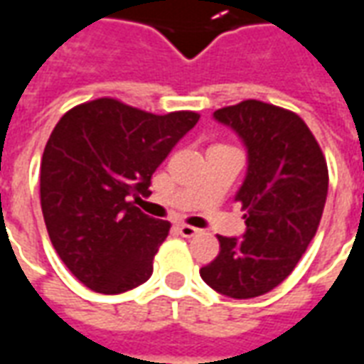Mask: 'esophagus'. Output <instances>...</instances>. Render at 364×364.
<instances>
[{"mask_svg":"<svg viewBox=\"0 0 364 364\" xmlns=\"http://www.w3.org/2000/svg\"><path fill=\"white\" fill-rule=\"evenodd\" d=\"M177 230H179V234H181L183 237H193L197 236V234H200V230L195 228V226H187V224H179Z\"/></svg>","mask_w":364,"mask_h":364,"instance_id":"1","label":"esophagus"}]
</instances>
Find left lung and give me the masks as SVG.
Instances as JSON below:
<instances>
[{"mask_svg":"<svg viewBox=\"0 0 364 364\" xmlns=\"http://www.w3.org/2000/svg\"><path fill=\"white\" fill-rule=\"evenodd\" d=\"M213 117L247 150V171L236 193L245 232L218 236L220 253L200 277L224 296H261L292 273L316 236L328 197V164L304 120L287 109L247 99Z\"/></svg>","mask_w":364,"mask_h":364,"instance_id":"1","label":"left lung"}]
</instances>
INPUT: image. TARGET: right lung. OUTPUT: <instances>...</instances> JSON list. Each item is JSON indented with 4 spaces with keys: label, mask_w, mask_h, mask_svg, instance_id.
Instances as JSON below:
<instances>
[{
    "label": "right lung",
    "mask_w": 364,
    "mask_h": 364,
    "mask_svg": "<svg viewBox=\"0 0 364 364\" xmlns=\"http://www.w3.org/2000/svg\"><path fill=\"white\" fill-rule=\"evenodd\" d=\"M198 119L103 97L58 120L41 161V206L54 250L85 287L120 294L150 279L171 224L130 197L150 195L154 171Z\"/></svg>",
    "instance_id": "add662e5"
}]
</instances>
